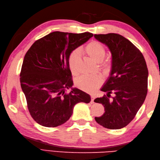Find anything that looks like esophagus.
Wrapping results in <instances>:
<instances>
[{
	"instance_id": "1",
	"label": "esophagus",
	"mask_w": 160,
	"mask_h": 160,
	"mask_svg": "<svg viewBox=\"0 0 160 160\" xmlns=\"http://www.w3.org/2000/svg\"><path fill=\"white\" fill-rule=\"evenodd\" d=\"M91 103H94V99H95V96H93V95H91Z\"/></svg>"
}]
</instances>
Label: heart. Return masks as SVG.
<instances>
[{
    "label": "heart",
    "instance_id": "obj_1",
    "mask_svg": "<svg viewBox=\"0 0 160 160\" xmlns=\"http://www.w3.org/2000/svg\"><path fill=\"white\" fill-rule=\"evenodd\" d=\"M84 52L89 58L96 62H101L106 54L104 47L97 41H93L88 44L84 48ZM79 57L80 54L78 51H74L70 54L69 57L68 64H69L71 72L73 75L77 74L78 72V62L79 60ZM102 65L105 68H108L109 66V63L104 62ZM102 82V80L99 75L91 76H83L78 78L76 81V84L80 89L87 91V92L92 93L96 91L98 87H100Z\"/></svg>",
    "mask_w": 160,
    "mask_h": 160
}]
</instances>
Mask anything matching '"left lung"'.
<instances>
[{"label":"left lung","mask_w":160,"mask_h":160,"mask_svg":"<svg viewBox=\"0 0 160 160\" xmlns=\"http://www.w3.org/2000/svg\"><path fill=\"white\" fill-rule=\"evenodd\" d=\"M95 38L104 44L111 54L109 76L100 90L107 96L98 98L105 112L95 120L109 129L126 127L134 118L147 94L148 71L142 53L133 44L117 33L95 34ZM114 97L110 99V94Z\"/></svg>","instance_id":"8db88e82"}]
</instances>
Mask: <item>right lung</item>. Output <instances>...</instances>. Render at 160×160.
<instances>
[{
    "instance_id": "right-lung-1",
    "label": "right lung",
    "mask_w": 160,
    "mask_h": 160,
    "mask_svg": "<svg viewBox=\"0 0 160 160\" xmlns=\"http://www.w3.org/2000/svg\"><path fill=\"white\" fill-rule=\"evenodd\" d=\"M93 36L85 32H54L33 44L24 57L20 82L30 114L37 123L56 127L69 120L74 106L89 103L91 96L73 88L70 54ZM71 88L69 94L66 89Z\"/></svg>"
}]
</instances>
